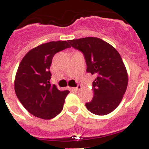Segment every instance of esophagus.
Listing matches in <instances>:
<instances>
[{
	"mask_svg": "<svg viewBox=\"0 0 149 149\" xmlns=\"http://www.w3.org/2000/svg\"><path fill=\"white\" fill-rule=\"evenodd\" d=\"M81 89V85H80V84H78V85L76 87V88H72V91H78V90Z\"/></svg>",
	"mask_w": 149,
	"mask_h": 149,
	"instance_id": "1",
	"label": "esophagus"
}]
</instances>
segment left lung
Masks as SVG:
<instances>
[{
	"instance_id": "obj_1",
	"label": "left lung",
	"mask_w": 149,
	"mask_h": 149,
	"mask_svg": "<svg viewBox=\"0 0 149 149\" xmlns=\"http://www.w3.org/2000/svg\"><path fill=\"white\" fill-rule=\"evenodd\" d=\"M71 46L83 53L87 72L94 74V97L86 103L92 113L104 116L113 111L120 104L128 84V74L117 50L97 37L68 40Z\"/></svg>"
}]
</instances>
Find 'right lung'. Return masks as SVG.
Masks as SVG:
<instances>
[{
    "label": "right lung",
    "mask_w": 149,
    "mask_h": 149,
    "mask_svg": "<svg viewBox=\"0 0 149 149\" xmlns=\"http://www.w3.org/2000/svg\"><path fill=\"white\" fill-rule=\"evenodd\" d=\"M71 46L66 41H53L31 49L23 57L16 74L14 89L25 109L36 117L51 120L63 109L69 91L51 85L50 66L54 55Z\"/></svg>",
    "instance_id": "obj_1"
}]
</instances>
